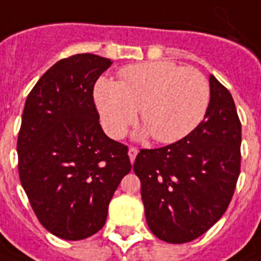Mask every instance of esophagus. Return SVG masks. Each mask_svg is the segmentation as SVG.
Segmentation results:
<instances>
[{
  "instance_id": "esophagus-1",
  "label": "esophagus",
  "mask_w": 261,
  "mask_h": 261,
  "mask_svg": "<svg viewBox=\"0 0 261 261\" xmlns=\"http://www.w3.org/2000/svg\"><path fill=\"white\" fill-rule=\"evenodd\" d=\"M137 154H138V149H137L136 147H130V148H128V156H130L131 162H134Z\"/></svg>"
}]
</instances>
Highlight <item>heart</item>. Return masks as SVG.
<instances>
[{"instance_id":"b5f03b06","label":"heart","mask_w":261,"mask_h":261,"mask_svg":"<svg viewBox=\"0 0 261 261\" xmlns=\"http://www.w3.org/2000/svg\"><path fill=\"white\" fill-rule=\"evenodd\" d=\"M209 85L195 67L155 61L123 67L118 82L100 79L94 99L105 130L121 138L137 117L158 143H175L202 121Z\"/></svg>"}]
</instances>
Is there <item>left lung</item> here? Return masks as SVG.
Listing matches in <instances>:
<instances>
[{"label": "left lung", "instance_id": "1", "mask_svg": "<svg viewBox=\"0 0 261 261\" xmlns=\"http://www.w3.org/2000/svg\"><path fill=\"white\" fill-rule=\"evenodd\" d=\"M205 118L187 137L140 149L133 169L151 232L167 243H188L223 216L240 174L242 124L230 92L213 74Z\"/></svg>", "mask_w": 261, "mask_h": 261}]
</instances>
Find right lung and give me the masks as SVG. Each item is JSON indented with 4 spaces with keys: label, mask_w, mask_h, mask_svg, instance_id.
Returning a JSON list of instances; mask_svg holds the SVG:
<instances>
[{
    "label": "right lung",
    "mask_w": 261,
    "mask_h": 261,
    "mask_svg": "<svg viewBox=\"0 0 261 261\" xmlns=\"http://www.w3.org/2000/svg\"><path fill=\"white\" fill-rule=\"evenodd\" d=\"M112 63L93 54L61 59L25 101L18 174L38 220L61 239L99 232L131 169L128 147L106 136L93 99L96 82Z\"/></svg>",
    "instance_id": "right-lung-1"
}]
</instances>
